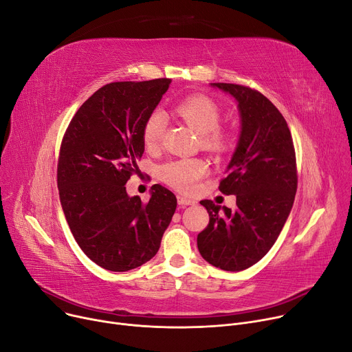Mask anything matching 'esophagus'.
Segmentation results:
<instances>
[{"instance_id": "obj_1", "label": "esophagus", "mask_w": 352, "mask_h": 352, "mask_svg": "<svg viewBox=\"0 0 352 352\" xmlns=\"http://www.w3.org/2000/svg\"><path fill=\"white\" fill-rule=\"evenodd\" d=\"M177 203H179L180 206H193V204H196L195 200L188 199V197H184V196H179V197H177Z\"/></svg>"}]
</instances>
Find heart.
Instances as JSON below:
<instances>
[{"label": "heart", "mask_w": 352, "mask_h": 352, "mask_svg": "<svg viewBox=\"0 0 352 352\" xmlns=\"http://www.w3.org/2000/svg\"><path fill=\"white\" fill-rule=\"evenodd\" d=\"M176 113L195 131L203 135L204 144L220 148L226 144V133L219 128L221 113L214 100L203 94L184 97L176 105ZM166 129L165 114L152 111L142 126V140L146 148H156ZM208 170V164L200 157H182L169 160L159 168V175L165 183L183 193H193L199 182Z\"/></svg>", "instance_id": "1"}]
</instances>
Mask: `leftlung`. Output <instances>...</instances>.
<instances>
[{
  "label": "left lung",
  "instance_id": "left-lung-1",
  "mask_svg": "<svg viewBox=\"0 0 352 352\" xmlns=\"http://www.w3.org/2000/svg\"><path fill=\"white\" fill-rule=\"evenodd\" d=\"M238 101L241 135L220 192L235 195V208L200 201L208 226L197 235L201 256L230 272L244 270L272 248L292 210L297 190L296 152L286 120L255 89L211 83Z\"/></svg>",
  "mask_w": 352,
  "mask_h": 352
}]
</instances>
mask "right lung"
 <instances>
[{
	"label": "right lung",
	"mask_w": 352,
	"mask_h": 352,
	"mask_svg": "<svg viewBox=\"0 0 352 352\" xmlns=\"http://www.w3.org/2000/svg\"><path fill=\"white\" fill-rule=\"evenodd\" d=\"M170 78L116 82L98 89L72 118L58 159V187L70 231L98 266L125 272L152 259L176 210L160 184L144 203L125 183L138 172L142 126Z\"/></svg>",
	"instance_id": "right-lung-1"
}]
</instances>
